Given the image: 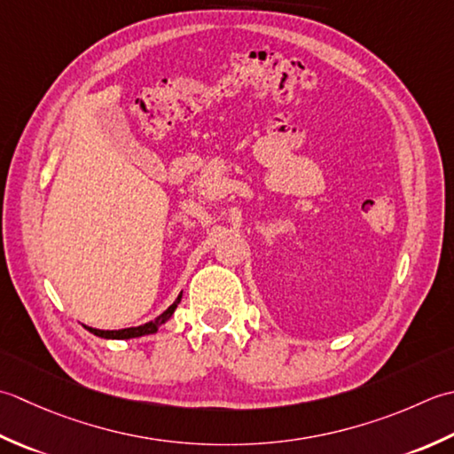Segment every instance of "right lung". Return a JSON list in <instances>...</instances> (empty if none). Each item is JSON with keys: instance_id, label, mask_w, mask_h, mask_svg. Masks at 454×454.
<instances>
[{"instance_id": "add662e5", "label": "right lung", "mask_w": 454, "mask_h": 454, "mask_svg": "<svg viewBox=\"0 0 454 454\" xmlns=\"http://www.w3.org/2000/svg\"><path fill=\"white\" fill-rule=\"evenodd\" d=\"M182 300V294L176 298V301L170 305L168 309H166L164 313H160L159 317L149 321V323H143V325L138 327H127V329H117V331H101V329H94V327H86L90 333H94L96 337H101V339H137V337H145V335H153V333L159 331L166 321H168L172 317V313L176 311V308H178V303Z\"/></svg>"}]
</instances>
